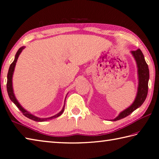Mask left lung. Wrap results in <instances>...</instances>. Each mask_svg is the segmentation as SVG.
Here are the masks:
<instances>
[{"mask_svg":"<svg viewBox=\"0 0 159 159\" xmlns=\"http://www.w3.org/2000/svg\"><path fill=\"white\" fill-rule=\"evenodd\" d=\"M133 57H134L137 65L138 68V91L136 94V97L135 98L132 104L129 106L127 108L124 110L120 113L118 115L115 119L112 120V121H117L125 118L128 116L132 112L143 104L146 99L147 95L148 92V82L149 79V71L148 65L145 60L142 51L140 49H138L136 51H131Z\"/></svg>","mask_w":159,"mask_h":159,"instance_id":"left-lung-1","label":"left lung"}]
</instances>
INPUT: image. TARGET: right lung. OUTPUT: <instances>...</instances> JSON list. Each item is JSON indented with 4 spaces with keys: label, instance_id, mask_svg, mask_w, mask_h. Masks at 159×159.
I'll use <instances>...</instances> for the list:
<instances>
[{
    "label": "right lung",
    "instance_id": "1",
    "mask_svg": "<svg viewBox=\"0 0 159 159\" xmlns=\"http://www.w3.org/2000/svg\"><path fill=\"white\" fill-rule=\"evenodd\" d=\"M24 48H25V47H22L21 48H19V49L18 50V51L16 52V53L15 55V57H14V61L10 65L9 70H8L7 81V93H8V95H9V97H10V100L17 106V108H18L20 110V111L22 112V113L24 114V115H25V117H27L28 118H29V119H30L32 120L36 121V122H45V121L54 119V118H56L57 117H59L60 115H61L62 114V112H64L65 105V100L64 106H63V108L61 110V111L58 112V113H57L56 115H53V116L50 117H47V118H40V117H37V116H34V115H33L32 113H30V112H28V111H26V110H25L24 108H23L21 105L20 104L18 101H17L15 95H14V89H13V86H12V77H13L14 68H15L17 60H18V57L19 56V55L21 54L22 51L24 50ZM66 97H67V96H66ZM66 97H65V99H66Z\"/></svg>",
    "mask_w": 159,
    "mask_h": 159
}]
</instances>
